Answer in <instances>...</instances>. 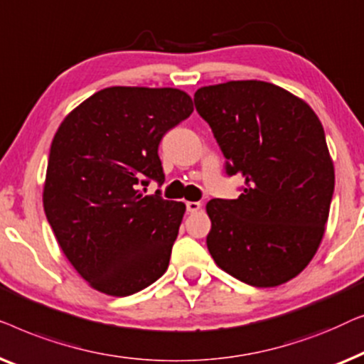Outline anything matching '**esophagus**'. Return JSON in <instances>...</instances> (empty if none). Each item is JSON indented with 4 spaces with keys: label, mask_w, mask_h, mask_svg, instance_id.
<instances>
[{
    "label": "esophagus",
    "mask_w": 364,
    "mask_h": 364,
    "mask_svg": "<svg viewBox=\"0 0 364 364\" xmlns=\"http://www.w3.org/2000/svg\"><path fill=\"white\" fill-rule=\"evenodd\" d=\"M186 209H188V213H198L199 209H201V203H198V201H188V203H186Z\"/></svg>",
    "instance_id": "esophagus-1"
}]
</instances>
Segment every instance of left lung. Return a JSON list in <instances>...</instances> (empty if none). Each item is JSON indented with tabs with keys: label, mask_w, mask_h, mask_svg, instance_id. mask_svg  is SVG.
Segmentation results:
<instances>
[{
	"label": "left lung",
	"mask_w": 364,
	"mask_h": 364,
	"mask_svg": "<svg viewBox=\"0 0 364 364\" xmlns=\"http://www.w3.org/2000/svg\"><path fill=\"white\" fill-rule=\"evenodd\" d=\"M226 156L244 178L237 199H211L206 244L214 262L240 282L277 287L314 259L325 234L335 168L321 122L282 87L231 80L194 94Z\"/></svg>",
	"instance_id": "1"
}]
</instances>
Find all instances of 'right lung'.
Returning a JSON list of instances; mask_svg holds the SVG:
<instances>
[{"label": "right lung", "mask_w": 364, "mask_h": 364, "mask_svg": "<svg viewBox=\"0 0 364 364\" xmlns=\"http://www.w3.org/2000/svg\"><path fill=\"white\" fill-rule=\"evenodd\" d=\"M193 100L171 87H107L55 132L43 204L55 239L92 289L136 294L166 272L184 203L140 184L165 181L158 145L188 119Z\"/></svg>", "instance_id": "1"}]
</instances>
